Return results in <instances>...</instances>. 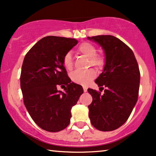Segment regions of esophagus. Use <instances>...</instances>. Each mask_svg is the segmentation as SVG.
Wrapping results in <instances>:
<instances>
[{
	"mask_svg": "<svg viewBox=\"0 0 156 156\" xmlns=\"http://www.w3.org/2000/svg\"><path fill=\"white\" fill-rule=\"evenodd\" d=\"M87 90H88V88H86V87H83V91L85 93L87 92Z\"/></svg>",
	"mask_w": 156,
	"mask_h": 156,
	"instance_id": "34e87169",
	"label": "esophagus"
}]
</instances>
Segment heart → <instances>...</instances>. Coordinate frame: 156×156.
I'll use <instances>...</instances> for the list:
<instances>
[{
  "mask_svg": "<svg viewBox=\"0 0 156 156\" xmlns=\"http://www.w3.org/2000/svg\"><path fill=\"white\" fill-rule=\"evenodd\" d=\"M79 53L89 58V66H95L100 68L104 65V60L101 56L96 55L97 49L94 45L90 43H83L77 48ZM63 64L66 69L71 70L73 67V60L70 52H67L63 58ZM96 73L93 69H88L86 71H75L70 76L73 82L77 84L86 86L95 78Z\"/></svg>",
  "mask_w": 156,
  "mask_h": 156,
  "instance_id": "obj_1",
  "label": "heart"
}]
</instances>
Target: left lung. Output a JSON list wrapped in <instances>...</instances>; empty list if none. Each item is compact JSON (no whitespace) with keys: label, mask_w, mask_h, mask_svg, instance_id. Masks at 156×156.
<instances>
[{"label":"left lung","mask_w":156,"mask_h":156,"mask_svg":"<svg viewBox=\"0 0 156 156\" xmlns=\"http://www.w3.org/2000/svg\"><path fill=\"white\" fill-rule=\"evenodd\" d=\"M104 51L105 66L95 82L103 95L88 89L93 101L88 105L90 123L101 131H111L123 125L136 105L140 86V70L132 50L110 35L88 37Z\"/></svg>","instance_id":"obj_1"}]
</instances>
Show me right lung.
<instances>
[{"label":"right lung","mask_w":156,"mask_h":156,"mask_svg":"<svg viewBox=\"0 0 156 156\" xmlns=\"http://www.w3.org/2000/svg\"><path fill=\"white\" fill-rule=\"evenodd\" d=\"M77 43L75 38L44 37L24 58L20 74L24 105L46 131L58 132L69 125L70 110L83 93L81 86L71 82L63 64V55ZM58 85L65 87L63 92L57 90Z\"/></svg>","instance_id":"add662e5"}]
</instances>
